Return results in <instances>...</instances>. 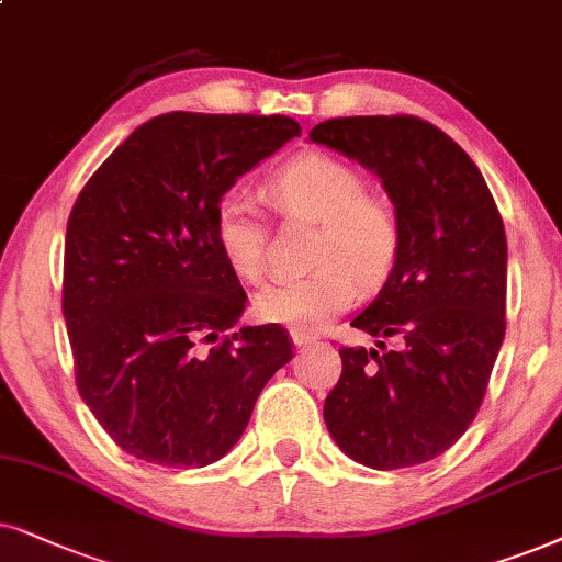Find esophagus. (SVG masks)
I'll use <instances>...</instances> for the list:
<instances>
[{"mask_svg": "<svg viewBox=\"0 0 562 562\" xmlns=\"http://www.w3.org/2000/svg\"><path fill=\"white\" fill-rule=\"evenodd\" d=\"M290 339H293L295 347H308V344L316 341L318 336H313L308 331H301V328H293V331H290Z\"/></svg>", "mask_w": 562, "mask_h": 562, "instance_id": "obj_1", "label": "esophagus"}]
</instances>
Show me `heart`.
Instances as JSON below:
<instances>
[{
    "mask_svg": "<svg viewBox=\"0 0 562 562\" xmlns=\"http://www.w3.org/2000/svg\"><path fill=\"white\" fill-rule=\"evenodd\" d=\"M267 194L288 218L316 221L318 234L311 274L274 282L254 297L261 321L313 331L347 311L359 285L375 288L391 274L401 241L398 218L387 200L364 192L355 167L326 154H303L269 177ZM213 236L236 277L246 282L265 277L267 226L246 194L221 200Z\"/></svg>",
    "mask_w": 562,
    "mask_h": 562,
    "instance_id": "obj_1",
    "label": "heart"
}]
</instances>
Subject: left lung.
I'll list each match as a JSON object with an SVG mask.
<instances>
[{
	"instance_id": "obj_1",
	"label": "left lung",
	"mask_w": 562,
	"mask_h": 562,
	"mask_svg": "<svg viewBox=\"0 0 562 562\" xmlns=\"http://www.w3.org/2000/svg\"><path fill=\"white\" fill-rule=\"evenodd\" d=\"M308 138L375 171L401 234L383 290L351 321L381 351L339 349L326 426L372 470L422 465L465 434L488 387L506 334L504 221L473 159L422 117H334ZM393 335L401 350L384 347Z\"/></svg>"
}]
</instances>
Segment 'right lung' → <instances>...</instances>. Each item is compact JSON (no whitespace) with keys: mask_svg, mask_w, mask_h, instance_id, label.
Segmentation results:
<instances>
[{"mask_svg":"<svg viewBox=\"0 0 562 562\" xmlns=\"http://www.w3.org/2000/svg\"><path fill=\"white\" fill-rule=\"evenodd\" d=\"M301 125L167 112L89 177L66 226L64 318L81 401L133 458L205 468L234 447L293 341L244 326L246 293L213 221L236 179Z\"/></svg>","mask_w":562,"mask_h":562,"instance_id":"obj_1","label":"right lung"}]
</instances>
